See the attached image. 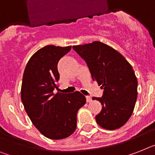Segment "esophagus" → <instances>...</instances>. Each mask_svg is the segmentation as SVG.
I'll use <instances>...</instances> for the list:
<instances>
[{"instance_id":"1","label":"esophagus","mask_w":155,"mask_h":155,"mask_svg":"<svg viewBox=\"0 0 155 155\" xmlns=\"http://www.w3.org/2000/svg\"><path fill=\"white\" fill-rule=\"evenodd\" d=\"M92 101V98L90 97H88V96H87L86 97V101L87 102H90Z\"/></svg>"}]
</instances>
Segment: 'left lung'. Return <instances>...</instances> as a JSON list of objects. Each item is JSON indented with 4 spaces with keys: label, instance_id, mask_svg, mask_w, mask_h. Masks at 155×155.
<instances>
[{
    "label": "left lung",
    "instance_id": "left-lung-1",
    "mask_svg": "<svg viewBox=\"0 0 155 155\" xmlns=\"http://www.w3.org/2000/svg\"><path fill=\"white\" fill-rule=\"evenodd\" d=\"M73 48L104 90L102 97H93L102 105L96 121L106 130L120 128L131 117L137 99L138 81L132 66L116 50L99 41Z\"/></svg>",
    "mask_w": 155,
    "mask_h": 155
}]
</instances>
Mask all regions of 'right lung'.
Listing matches in <instances>:
<instances>
[{"instance_id": "add662e5", "label": "right lung", "mask_w": 155, "mask_h": 155, "mask_svg": "<svg viewBox=\"0 0 155 155\" xmlns=\"http://www.w3.org/2000/svg\"><path fill=\"white\" fill-rule=\"evenodd\" d=\"M71 46L48 45L30 58L23 75L21 101L31 121L42 135L51 139L69 137L77 127V113L86 102L80 92H57L58 62Z\"/></svg>"}]
</instances>
